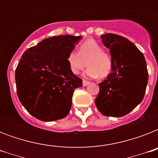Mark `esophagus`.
Masks as SVG:
<instances>
[{
    "instance_id": "esophagus-1",
    "label": "esophagus",
    "mask_w": 158,
    "mask_h": 158,
    "mask_svg": "<svg viewBox=\"0 0 158 158\" xmlns=\"http://www.w3.org/2000/svg\"><path fill=\"white\" fill-rule=\"evenodd\" d=\"M89 84H90V82L87 81V80H83V86L84 87L87 86V85H89Z\"/></svg>"
}]
</instances>
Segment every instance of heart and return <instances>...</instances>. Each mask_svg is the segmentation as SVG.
Masks as SVG:
<instances>
[{
	"mask_svg": "<svg viewBox=\"0 0 158 158\" xmlns=\"http://www.w3.org/2000/svg\"><path fill=\"white\" fill-rule=\"evenodd\" d=\"M67 61L70 71L74 74L86 66L84 75L89 78H101L107 76L111 71L112 60L107 52L102 51V48L94 39H88L82 43L79 47V52L72 51L67 56Z\"/></svg>",
	"mask_w": 158,
	"mask_h": 158,
	"instance_id": "heart-1",
	"label": "heart"
}]
</instances>
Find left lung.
<instances>
[{
    "mask_svg": "<svg viewBox=\"0 0 158 158\" xmlns=\"http://www.w3.org/2000/svg\"><path fill=\"white\" fill-rule=\"evenodd\" d=\"M110 50L112 72L98 84L95 104L106 116L127 115L143 101L148 80L146 60L143 53L127 38L113 33L101 36Z\"/></svg>",
    "mask_w": 158,
    "mask_h": 158,
    "instance_id": "left-lung-1",
    "label": "left lung"
}]
</instances>
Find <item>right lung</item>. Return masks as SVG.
Wrapping results in <instances>:
<instances>
[{"mask_svg": "<svg viewBox=\"0 0 158 158\" xmlns=\"http://www.w3.org/2000/svg\"><path fill=\"white\" fill-rule=\"evenodd\" d=\"M81 38L71 35L45 38L21 57L15 70L17 95L38 120L53 121L69 114L74 89L83 84L70 71L67 56Z\"/></svg>", "mask_w": 158, "mask_h": 158, "instance_id": "right-lung-1", "label": "right lung"}]
</instances>
